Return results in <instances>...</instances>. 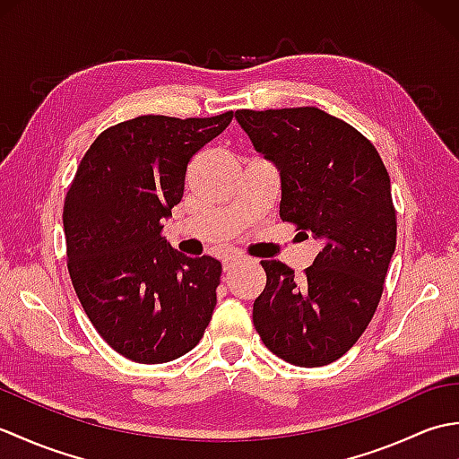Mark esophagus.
Instances as JSON below:
<instances>
[{"label": "esophagus", "instance_id": "34e87169", "mask_svg": "<svg viewBox=\"0 0 459 459\" xmlns=\"http://www.w3.org/2000/svg\"><path fill=\"white\" fill-rule=\"evenodd\" d=\"M242 262H247V256H240V255L224 256V260H222V270H224V272H230L235 266L242 264Z\"/></svg>", "mask_w": 459, "mask_h": 459}]
</instances>
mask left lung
Instances as JSON below:
<instances>
[{"instance_id": "obj_1", "label": "left lung", "mask_w": 459, "mask_h": 459, "mask_svg": "<svg viewBox=\"0 0 459 459\" xmlns=\"http://www.w3.org/2000/svg\"><path fill=\"white\" fill-rule=\"evenodd\" d=\"M280 173V219L321 240L306 276L262 260L266 288L252 321L264 345L298 367L343 357L373 319L396 248L391 178L375 145L314 106L235 114Z\"/></svg>"}]
</instances>
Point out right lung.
Here are the masks:
<instances>
[{
	"label": "right lung",
	"instance_id": "add662e5",
	"mask_svg": "<svg viewBox=\"0 0 459 459\" xmlns=\"http://www.w3.org/2000/svg\"><path fill=\"white\" fill-rule=\"evenodd\" d=\"M232 116L116 124L94 140L68 187L63 227L74 291L100 337L135 363L189 353L217 306L221 262L181 255L161 230L183 197L189 160Z\"/></svg>",
	"mask_w": 459,
	"mask_h": 459
}]
</instances>
